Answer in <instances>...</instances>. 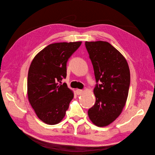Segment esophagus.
<instances>
[{"label":"esophagus","instance_id":"obj_1","mask_svg":"<svg viewBox=\"0 0 155 155\" xmlns=\"http://www.w3.org/2000/svg\"><path fill=\"white\" fill-rule=\"evenodd\" d=\"M76 94H77L78 95H81V94H83V91L82 90H80V89H76Z\"/></svg>","mask_w":155,"mask_h":155}]
</instances>
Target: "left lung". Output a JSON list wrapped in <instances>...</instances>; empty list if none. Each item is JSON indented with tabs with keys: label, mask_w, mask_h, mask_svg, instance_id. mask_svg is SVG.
<instances>
[{
	"label": "left lung",
	"mask_w": 155,
	"mask_h": 155,
	"mask_svg": "<svg viewBox=\"0 0 155 155\" xmlns=\"http://www.w3.org/2000/svg\"><path fill=\"white\" fill-rule=\"evenodd\" d=\"M96 79L94 93L96 103L88 115L97 126L114 121L125 105L130 86L127 62L118 50L108 42H85Z\"/></svg>",
	"instance_id": "left-lung-1"
}]
</instances>
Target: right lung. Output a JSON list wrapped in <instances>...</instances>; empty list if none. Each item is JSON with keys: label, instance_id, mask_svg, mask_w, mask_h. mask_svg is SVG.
I'll list each match as a JSON object with an SVG mask.
<instances>
[{"label": "right lung", "instance_id": "right-lung-1", "mask_svg": "<svg viewBox=\"0 0 155 155\" xmlns=\"http://www.w3.org/2000/svg\"><path fill=\"white\" fill-rule=\"evenodd\" d=\"M81 42L49 45L33 59L28 75V100L38 118L54 125L64 117L74 97L72 91L62 80L67 77L68 59Z\"/></svg>", "mask_w": 155, "mask_h": 155}]
</instances>
